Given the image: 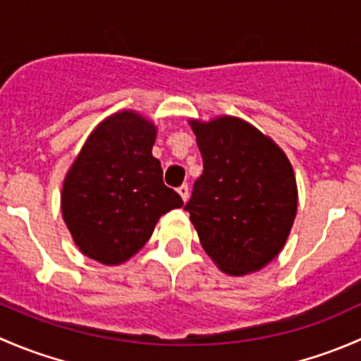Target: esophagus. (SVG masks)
Instances as JSON below:
<instances>
[{"label":"esophagus","instance_id":"1","mask_svg":"<svg viewBox=\"0 0 361 361\" xmlns=\"http://www.w3.org/2000/svg\"><path fill=\"white\" fill-rule=\"evenodd\" d=\"M178 194H180L181 199H183V201L187 202V199H188V185H181V187L178 188Z\"/></svg>","mask_w":361,"mask_h":361}]
</instances>
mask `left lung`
<instances>
[{"label":"left lung","mask_w":361,"mask_h":361,"mask_svg":"<svg viewBox=\"0 0 361 361\" xmlns=\"http://www.w3.org/2000/svg\"><path fill=\"white\" fill-rule=\"evenodd\" d=\"M204 171L185 209L220 271L264 269L285 246L297 214L292 162L269 136L238 116L188 120Z\"/></svg>","instance_id":"1"}]
</instances>
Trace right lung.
Instances as JSON below:
<instances>
[{"instance_id":"1","label":"right lung","mask_w":361,"mask_h":361,"mask_svg":"<svg viewBox=\"0 0 361 361\" xmlns=\"http://www.w3.org/2000/svg\"><path fill=\"white\" fill-rule=\"evenodd\" d=\"M157 127L134 110L106 116L68 169L61 211L85 257L120 265L154 234L159 218L183 206L152 155Z\"/></svg>"}]
</instances>
